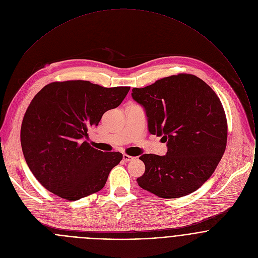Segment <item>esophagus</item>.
<instances>
[{
  "label": "esophagus",
  "mask_w": 258,
  "mask_h": 258,
  "mask_svg": "<svg viewBox=\"0 0 258 258\" xmlns=\"http://www.w3.org/2000/svg\"><path fill=\"white\" fill-rule=\"evenodd\" d=\"M134 159V157H132V156H129V155H127V154H124L123 155V160L125 161V162H130V161H132Z\"/></svg>",
  "instance_id": "obj_1"
}]
</instances>
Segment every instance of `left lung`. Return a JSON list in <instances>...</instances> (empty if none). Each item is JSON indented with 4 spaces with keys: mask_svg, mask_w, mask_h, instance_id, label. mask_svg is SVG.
<instances>
[{
    "mask_svg": "<svg viewBox=\"0 0 258 258\" xmlns=\"http://www.w3.org/2000/svg\"><path fill=\"white\" fill-rule=\"evenodd\" d=\"M131 95L146 112L149 132L168 147L165 156H140L145 173L137 183L164 199L194 192L213 175L226 147L220 98L201 78L184 74L133 88Z\"/></svg>",
    "mask_w": 258,
    "mask_h": 258,
    "instance_id": "left-lung-1",
    "label": "left lung"
}]
</instances>
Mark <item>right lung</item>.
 Listing matches in <instances>:
<instances>
[{"label": "right lung", "mask_w": 258, "mask_h": 258, "mask_svg": "<svg viewBox=\"0 0 258 258\" xmlns=\"http://www.w3.org/2000/svg\"><path fill=\"white\" fill-rule=\"evenodd\" d=\"M129 90L70 80L37 92L23 119L21 144L30 170L46 189L74 202L105 185L123 156L91 147L87 130L118 107Z\"/></svg>", "instance_id": "add662e5"}]
</instances>
